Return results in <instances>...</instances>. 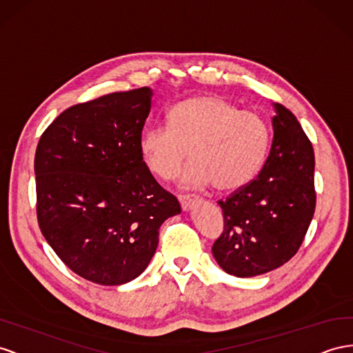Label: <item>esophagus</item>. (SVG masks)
Listing matches in <instances>:
<instances>
[{
  "mask_svg": "<svg viewBox=\"0 0 353 353\" xmlns=\"http://www.w3.org/2000/svg\"><path fill=\"white\" fill-rule=\"evenodd\" d=\"M178 199H179V203H181V208L184 209V211H188L190 208H192L196 202H197V199H194V197H192L190 194H179L178 196Z\"/></svg>",
  "mask_w": 353,
  "mask_h": 353,
  "instance_id": "esophagus-1",
  "label": "esophagus"
}]
</instances>
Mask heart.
Here are the masks:
<instances>
[{
    "mask_svg": "<svg viewBox=\"0 0 353 353\" xmlns=\"http://www.w3.org/2000/svg\"><path fill=\"white\" fill-rule=\"evenodd\" d=\"M269 144L268 121L259 112L220 97H197L170 108L168 123L147 128L139 150L151 172L172 179L192 148L194 159L181 176L183 184L233 192L260 172Z\"/></svg>",
    "mask_w": 353,
    "mask_h": 353,
    "instance_id": "b5f03b06",
    "label": "heart"
}]
</instances>
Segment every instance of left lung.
I'll list each match as a JSON object with an SVG mask.
<instances>
[{"label":"left lung","mask_w":353,"mask_h":353,"mask_svg":"<svg viewBox=\"0 0 353 353\" xmlns=\"http://www.w3.org/2000/svg\"><path fill=\"white\" fill-rule=\"evenodd\" d=\"M273 141L255 179L236 190L223 209L224 232L212 245L220 268L237 278L268 273L297 254L315 214V156L294 114L274 103Z\"/></svg>","instance_id":"8db88e82"}]
</instances>
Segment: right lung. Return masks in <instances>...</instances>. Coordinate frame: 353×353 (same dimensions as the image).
Returning <instances> with one entry per match:
<instances>
[{"mask_svg":"<svg viewBox=\"0 0 353 353\" xmlns=\"http://www.w3.org/2000/svg\"><path fill=\"white\" fill-rule=\"evenodd\" d=\"M151 98L153 90L141 88L77 103L38 141V225L56 255L94 283L138 278L156 252L160 225L181 212L139 150Z\"/></svg>","mask_w":353,"mask_h":353,"instance_id":"right-lung-1","label":"right lung"}]
</instances>
